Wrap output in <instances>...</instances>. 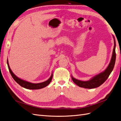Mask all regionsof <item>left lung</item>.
Listing matches in <instances>:
<instances>
[{
    "instance_id": "1",
    "label": "left lung",
    "mask_w": 121,
    "mask_h": 121,
    "mask_svg": "<svg viewBox=\"0 0 121 121\" xmlns=\"http://www.w3.org/2000/svg\"><path fill=\"white\" fill-rule=\"evenodd\" d=\"M114 39V47H113L112 56L108 67L104 71L99 73V74L94 76L88 81H81L78 79H76L72 77V79L76 85L80 87H83L84 88L92 89L95 88L100 86L101 84H103L106 80H107L109 75L113 70V67L115 66L116 61V41L114 36H113Z\"/></svg>"
}]
</instances>
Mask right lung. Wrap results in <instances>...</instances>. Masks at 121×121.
I'll use <instances>...</instances> for the list:
<instances>
[{"mask_svg":"<svg viewBox=\"0 0 121 121\" xmlns=\"http://www.w3.org/2000/svg\"><path fill=\"white\" fill-rule=\"evenodd\" d=\"M7 64H8L9 72L10 73L11 75H12V77L14 80V81H15L17 83L19 84L21 86L25 88H26V89H32V90L41 89V88H44V87H45L47 85H48V84L51 82V81H52V76H53L52 73V75H51V76L50 77V78L48 80H46V81H44L43 82L39 83H32L31 82L26 81H25V80H24L23 79L19 78V77H17V76H16L13 74V73L12 72V70H11V69L9 67L8 60H7Z\"/></svg>","mask_w":121,"mask_h":121,"instance_id":"obj_1","label":"right lung"}]
</instances>
